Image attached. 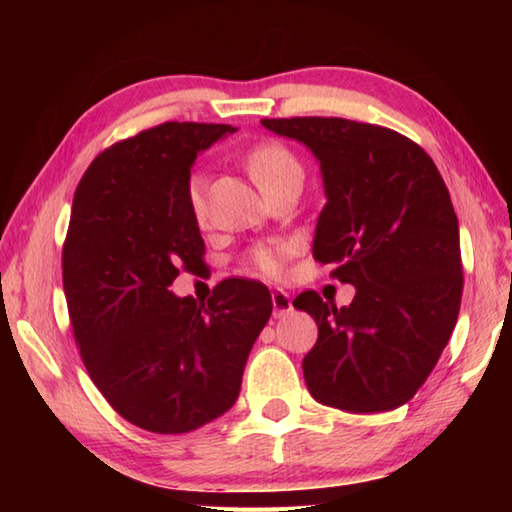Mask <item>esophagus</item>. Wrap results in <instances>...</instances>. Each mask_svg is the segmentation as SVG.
Instances as JSON below:
<instances>
[{
  "label": "esophagus",
  "mask_w": 512,
  "mask_h": 512,
  "mask_svg": "<svg viewBox=\"0 0 512 512\" xmlns=\"http://www.w3.org/2000/svg\"><path fill=\"white\" fill-rule=\"evenodd\" d=\"M273 314L275 317H286L288 312H292V301H290V295L284 290H275L273 292Z\"/></svg>",
  "instance_id": "34e87169"
}]
</instances>
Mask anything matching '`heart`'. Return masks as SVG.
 I'll return each mask as SVG.
<instances>
[{
  "label": "heart",
  "instance_id": "heart-1",
  "mask_svg": "<svg viewBox=\"0 0 512 512\" xmlns=\"http://www.w3.org/2000/svg\"><path fill=\"white\" fill-rule=\"evenodd\" d=\"M246 169L250 178L264 193L273 189L275 184L288 178H303V169L299 158L292 154L286 145L262 143L255 145L246 154ZM187 202L191 213L202 220L204 217V176L191 173L187 182ZM250 264L264 277H279L286 264V246L284 244H259L250 250Z\"/></svg>",
  "mask_w": 512,
  "mask_h": 512
}]
</instances>
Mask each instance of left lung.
<instances>
[{"label": "left lung", "instance_id": "obj_1", "mask_svg": "<svg viewBox=\"0 0 512 512\" xmlns=\"http://www.w3.org/2000/svg\"><path fill=\"white\" fill-rule=\"evenodd\" d=\"M321 165L325 202L312 255L352 284L350 306L314 290L292 301L319 325L303 358L314 400L389 411L422 387L449 343L462 301L460 228L427 151L394 129L347 118H264Z\"/></svg>", "mask_w": 512, "mask_h": 512}]
</instances>
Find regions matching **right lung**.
I'll return each mask as SVG.
<instances>
[{
	"label": "right lung",
	"mask_w": 512,
	"mask_h": 512,
	"mask_svg": "<svg viewBox=\"0 0 512 512\" xmlns=\"http://www.w3.org/2000/svg\"><path fill=\"white\" fill-rule=\"evenodd\" d=\"M231 125L162 123L105 149L76 187L63 244V290L94 385L125 420L189 433L235 405L273 312L264 284L226 279L209 301L169 290L204 266L189 209L193 160Z\"/></svg>",
	"instance_id": "1"
}]
</instances>
